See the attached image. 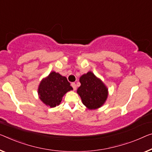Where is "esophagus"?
Instances as JSON below:
<instances>
[{
  "label": "esophagus",
  "mask_w": 152,
  "mask_h": 152,
  "mask_svg": "<svg viewBox=\"0 0 152 152\" xmlns=\"http://www.w3.org/2000/svg\"><path fill=\"white\" fill-rule=\"evenodd\" d=\"M71 86L72 87H73V90H76V88H77V86H76V84H75V83H74V82H73V83H71Z\"/></svg>",
  "instance_id": "34e87169"
}]
</instances>
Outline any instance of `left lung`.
Masks as SVG:
<instances>
[{"mask_svg": "<svg viewBox=\"0 0 152 152\" xmlns=\"http://www.w3.org/2000/svg\"><path fill=\"white\" fill-rule=\"evenodd\" d=\"M81 83L77 94L83 104L89 109H96L104 104L108 96V89L100 79L89 71L79 78Z\"/></svg>", "mask_w": 152, "mask_h": 152, "instance_id": "8db88e82", "label": "left lung"}]
</instances>
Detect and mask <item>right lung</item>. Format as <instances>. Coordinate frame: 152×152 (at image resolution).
I'll return each mask as SVG.
<instances>
[{
    "label": "right lung",
    "mask_w": 152,
    "mask_h": 152,
    "mask_svg": "<svg viewBox=\"0 0 152 152\" xmlns=\"http://www.w3.org/2000/svg\"><path fill=\"white\" fill-rule=\"evenodd\" d=\"M72 90L73 88L66 77L52 71L41 80L38 88V94L44 104L55 107L61 102L63 96Z\"/></svg>",
    "instance_id": "obj_1"
}]
</instances>
